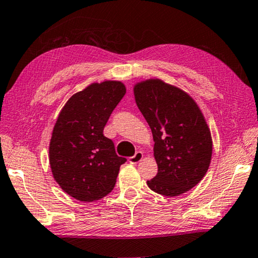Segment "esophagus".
Returning <instances> with one entry per match:
<instances>
[{"mask_svg": "<svg viewBox=\"0 0 258 258\" xmlns=\"http://www.w3.org/2000/svg\"><path fill=\"white\" fill-rule=\"evenodd\" d=\"M143 158H144V154H143V152L138 151V152H136V154H135V156L130 157L128 160H129L130 164H137V162H140V161L143 160Z\"/></svg>", "mask_w": 258, "mask_h": 258, "instance_id": "34e87169", "label": "esophagus"}]
</instances>
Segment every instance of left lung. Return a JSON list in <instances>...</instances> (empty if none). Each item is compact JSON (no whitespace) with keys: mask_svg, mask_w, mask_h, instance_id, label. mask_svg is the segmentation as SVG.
Segmentation results:
<instances>
[{"mask_svg":"<svg viewBox=\"0 0 258 258\" xmlns=\"http://www.w3.org/2000/svg\"><path fill=\"white\" fill-rule=\"evenodd\" d=\"M135 101L151 128L158 173L146 182L160 195L189 191L207 174L212 158V137L197 102L185 91L160 78L134 85Z\"/></svg>","mask_w":258,"mask_h":258,"instance_id":"8db88e82","label":"left lung"}]
</instances>
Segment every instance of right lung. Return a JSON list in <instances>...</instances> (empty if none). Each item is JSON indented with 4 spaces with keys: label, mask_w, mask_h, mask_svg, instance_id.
I'll return each instance as SVG.
<instances>
[{
    "label": "right lung",
    "mask_w": 258,
    "mask_h": 258,
    "mask_svg": "<svg viewBox=\"0 0 258 258\" xmlns=\"http://www.w3.org/2000/svg\"><path fill=\"white\" fill-rule=\"evenodd\" d=\"M125 94L120 81L93 82L73 94L55 122L49 165L63 191L81 202H94L112 191L125 158L115 153L104 128Z\"/></svg>",
    "instance_id": "obj_1"
}]
</instances>
